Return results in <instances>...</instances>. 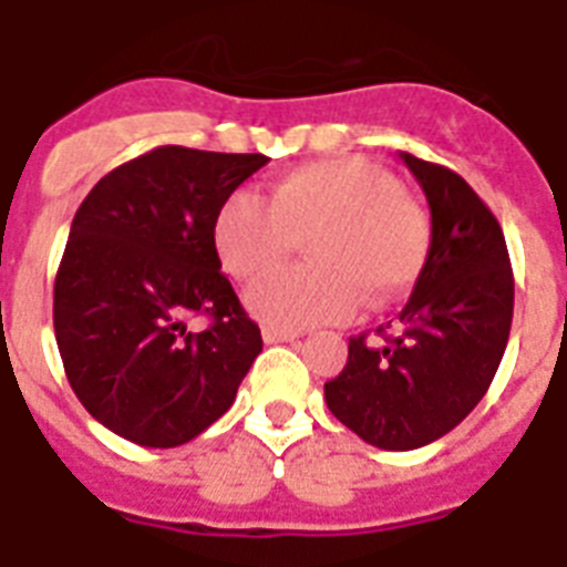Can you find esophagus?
Here are the masks:
<instances>
[{
	"instance_id": "34e87169",
	"label": "esophagus",
	"mask_w": 567,
	"mask_h": 567,
	"mask_svg": "<svg viewBox=\"0 0 567 567\" xmlns=\"http://www.w3.org/2000/svg\"><path fill=\"white\" fill-rule=\"evenodd\" d=\"M261 338H265L267 344H288V341H297V338H300V332H293V329L265 327L261 329Z\"/></svg>"
}]
</instances>
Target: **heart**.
I'll return each instance as SVG.
<instances>
[{
    "label": "heart",
    "mask_w": 567,
    "mask_h": 567,
    "mask_svg": "<svg viewBox=\"0 0 567 567\" xmlns=\"http://www.w3.org/2000/svg\"><path fill=\"white\" fill-rule=\"evenodd\" d=\"M306 244L311 265L267 276L247 293L267 327L347 320L359 300L379 309L403 297L430 258V220L394 176L359 158L311 162L270 185V199L235 190L214 220V247L235 279H258Z\"/></svg>",
    "instance_id": "1"
}]
</instances>
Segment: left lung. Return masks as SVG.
Listing matches in <instances>:
<instances>
[{"label": "left lung", "instance_id": "8db88e82", "mask_svg": "<svg viewBox=\"0 0 567 567\" xmlns=\"http://www.w3.org/2000/svg\"><path fill=\"white\" fill-rule=\"evenodd\" d=\"M426 194L430 258L394 323L350 338L329 412L379 450H414L474 412L509 341L515 279L497 217L458 173L400 153Z\"/></svg>", "mask_w": 567, "mask_h": 567}]
</instances>
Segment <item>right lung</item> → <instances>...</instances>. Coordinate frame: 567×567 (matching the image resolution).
Here are the masks:
<instances>
[{
	"mask_svg": "<svg viewBox=\"0 0 567 567\" xmlns=\"http://www.w3.org/2000/svg\"><path fill=\"white\" fill-rule=\"evenodd\" d=\"M267 162L158 146L79 205L55 276V341L75 396L120 439H196L261 353V329L220 274L214 220ZM194 317L209 327L194 330Z\"/></svg>",
	"mask_w": 567,
	"mask_h": 567,
	"instance_id": "right-lung-1",
	"label": "right lung"
}]
</instances>
